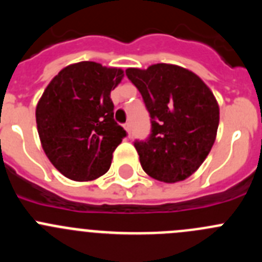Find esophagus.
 I'll return each mask as SVG.
<instances>
[{"mask_svg": "<svg viewBox=\"0 0 262 262\" xmlns=\"http://www.w3.org/2000/svg\"><path fill=\"white\" fill-rule=\"evenodd\" d=\"M123 128L126 129L127 134H128V138H129V136H131V124H129V123H124Z\"/></svg>", "mask_w": 262, "mask_h": 262, "instance_id": "1", "label": "esophagus"}]
</instances>
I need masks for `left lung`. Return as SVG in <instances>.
I'll return each mask as SVG.
<instances>
[{"mask_svg": "<svg viewBox=\"0 0 262 262\" xmlns=\"http://www.w3.org/2000/svg\"><path fill=\"white\" fill-rule=\"evenodd\" d=\"M126 75L152 118L149 139L135 141L141 167L164 183L184 181L201 166L215 141L220 106L214 95L200 76L177 64L129 67Z\"/></svg>", "mask_w": 262, "mask_h": 262, "instance_id": "left-lung-1", "label": "left lung"}]
</instances>
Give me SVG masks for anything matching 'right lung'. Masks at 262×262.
<instances>
[{"label":"right lung","instance_id":"1","mask_svg":"<svg viewBox=\"0 0 262 262\" xmlns=\"http://www.w3.org/2000/svg\"><path fill=\"white\" fill-rule=\"evenodd\" d=\"M122 69L91 61L62 69L36 106L41 147L61 174L75 182L100 178L126 136L114 121L110 92L122 81Z\"/></svg>","mask_w":262,"mask_h":262}]
</instances>
